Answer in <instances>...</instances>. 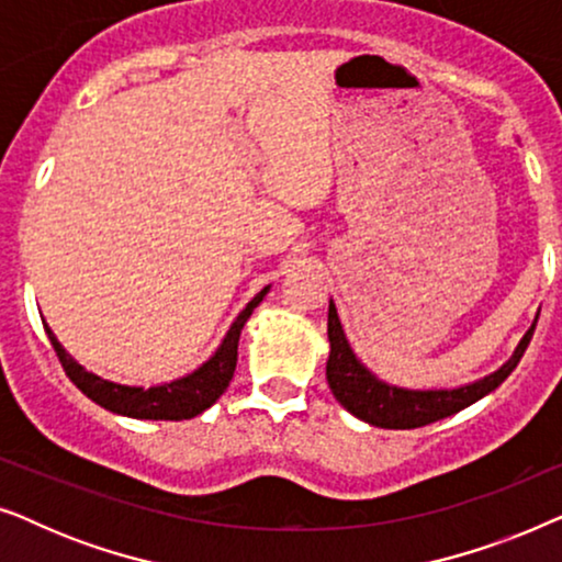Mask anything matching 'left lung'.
I'll list each match as a JSON object with an SVG mask.
<instances>
[{
    "instance_id": "left-lung-1",
    "label": "left lung",
    "mask_w": 562,
    "mask_h": 562,
    "mask_svg": "<svg viewBox=\"0 0 562 562\" xmlns=\"http://www.w3.org/2000/svg\"><path fill=\"white\" fill-rule=\"evenodd\" d=\"M535 325L521 337L514 356L486 379L468 383L458 389H402L381 381L368 368L360 363L352 352L348 337L342 333L340 317H337L335 304L329 302L327 314V337H329V358H327V383L333 389L337 402L348 409L352 417L368 422L383 429H414L425 427L429 422L445 419L465 406H471L491 391L502 386L517 363L525 356L529 340H532Z\"/></svg>"
}]
</instances>
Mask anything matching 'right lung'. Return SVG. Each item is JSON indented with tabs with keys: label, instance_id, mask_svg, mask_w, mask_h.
Returning a JSON list of instances; mask_svg holds the SVG:
<instances>
[{
	"label": "right lung",
	"instance_id": "right-lung-1",
	"mask_svg": "<svg viewBox=\"0 0 562 562\" xmlns=\"http://www.w3.org/2000/svg\"><path fill=\"white\" fill-rule=\"evenodd\" d=\"M268 289H260L256 296L250 299L248 306L237 314V319L229 325L225 340L217 348V352L196 368L194 373L183 375V379H176L171 383H160V386H125V383L106 381L102 375L87 371V368L76 363V360L64 350V345L58 342V337L53 335V329L45 325V333H48V340L56 350V356L64 366L68 379L76 383V389L83 391L91 402L104 406L114 414H122V417L133 419H191L196 414L217 402V398L225 394V389L233 381L235 366H237V342H240V333L245 322L252 314V310L263 302Z\"/></svg>",
	"mask_w": 562,
	"mask_h": 562
}]
</instances>
